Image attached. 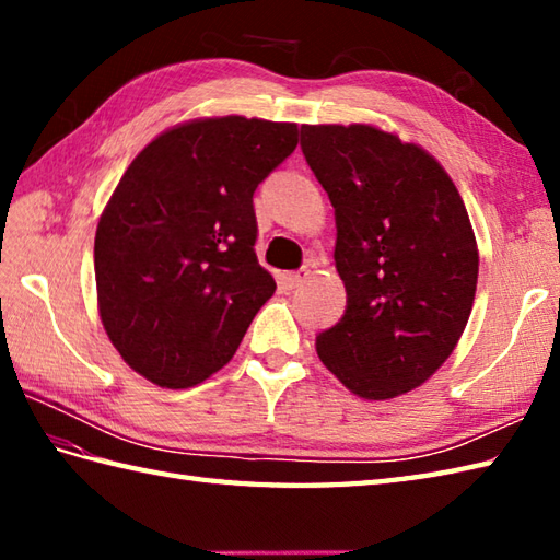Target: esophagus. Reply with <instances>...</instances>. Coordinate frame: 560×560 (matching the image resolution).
I'll use <instances>...</instances> for the list:
<instances>
[{
	"label": "esophagus",
	"mask_w": 560,
	"mask_h": 560,
	"mask_svg": "<svg viewBox=\"0 0 560 560\" xmlns=\"http://www.w3.org/2000/svg\"><path fill=\"white\" fill-rule=\"evenodd\" d=\"M307 277H311V271H307V269L287 271V273H283V277H281V283H283V287H287L289 291H293V289H299Z\"/></svg>",
	"instance_id": "34e87169"
}]
</instances>
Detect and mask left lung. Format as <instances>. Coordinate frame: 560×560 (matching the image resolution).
<instances>
[{"mask_svg":"<svg viewBox=\"0 0 560 560\" xmlns=\"http://www.w3.org/2000/svg\"><path fill=\"white\" fill-rule=\"evenodd\" d=\"M303 156L335 207L347 311L317 355L353 395L423 385L457 347L479 249L455 183L433 156L371 125H303Z\"/></svg>","mask_w":560,"mask_h":560,"instance_id":"1","label":"left lung"}]
</instances>
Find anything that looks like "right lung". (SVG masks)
<instances>
[{
	"label": "right lung",
	"mask_w": 560,
	"mask_h": 560,
	"mask_svg": "<svg viewBox=\"0 0 560 560\" xmlns=\"http://www.w3.org/2000/svg\"><path fill=\"white\" fill-rule=\"evenodd\" d=\"M295 147L293 122L229 115L177 125L129 163L93 261L103 327L139 375L185 389L233 359L277 291L253 195Z\"/></svg>",
	"instance_id": "right-lung-1"
}]
</instances>
